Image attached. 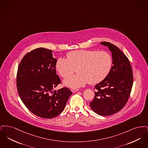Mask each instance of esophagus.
I'll return each mask as SVG.
<instances>
[{
    "label": "esophagus",
    "mask_w": 148,
    "mask_h": 148,
    "mask_svg": "<svg viewBox=\"0 0 148 148\" xmlns=\"http://www.w3.org/2000/svg\"><path fill=\"white\" fill-rule=\"evenodd\" d=\"M79 90L78 89H75V88H72L71 89V91L73 92H77Z\"/></svg>",
    "instance_id": "34e87169"
}]
</instances>
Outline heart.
Returning a JSON list of instances; mask_svg holds the SVG:
<instances>
[{"instance_id": "heart-1", "label": "heart", "mask_w": 148, "mask_h": 148, "mask_svg": "<svg viewBox=\"0 0 148 148\" xmlns=\"http://www.w3.org/2000/svg\"><path fill=\"white\" fill-rule=\"evenodd\" d=\"M66 57L58 59L56 69L64 78L74 73L77 69V74L64 81V84L73 88L101 82L109 74L113 65L112 56L106 51L77 50L68 53Z\"/></svg>"}]
</instances>
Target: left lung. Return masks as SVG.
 Wrapping results in <instances>:
<instances>
[{"label":"left lung","instance_id":"left-lung-1","mask_svg":"<svg viewBox=\"0 0 148 148\" xmlns=\"http://www.w3.org/2000/svg\"><path fill=\"white\" fill-rule=\"evenodd\" d=\"M112 54L113 65L107 77L95 86V97L90 106L95 113L108 116L125 106L133 83L132 69L127 56L115 45L103 42Z\"/></svg>","mask_w":148,"mask_h":148}]
</instances>
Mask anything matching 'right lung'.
<instances>
[{
  "label": "right lung",
  "instance_id": "obj_1",
  "mask_svg": "<svg viewBox=\"0 0 148 148\" xmlns=\"http://www.w3.org/2000/svg\"><path fill=\"white\" fill-rule=\"evenodd\" d=\"M56 62L52 50L39 48L25 54L18 66L16 87L19 97L30 112L42 118L59 115L73 94L66 87L53 90L61 83L56 75Z\"/></svg>",
  "mask_w": 148,
  "mask_h": 148
}]
</instances>
